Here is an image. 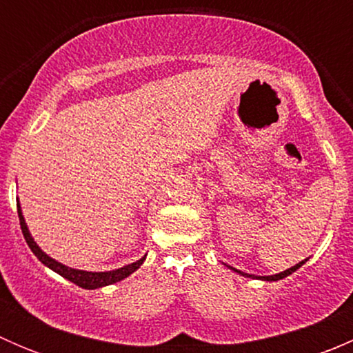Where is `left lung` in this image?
<instances>
[{
  "instance_id": "obj_1",
  "label": "left lung",
  "mask_w": 353,
  "mask_h": 353,
  "mask_svg": "<svg viewBox=\"0 0 353 353\" xmlns=\"http://www.w3.org/2000/svg\"><path fill=\"white\" fill-rule=\"evenodd\" d=\"M304 263H305V261H301V263H299V265H295V266H292V268L285 270V272H282V273H276V275H268V276H256V275H249V273H244V272H241V270H236V268H232V266H230V268H232L234 272H237V273H239V275H243V276H251V279H261V280H266V282H276V280H282V279H285V276L292 275V273H294L295 270H299V268H301V266L304 265Z\"/></svg>"
}]
</instances>
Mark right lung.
I'll return each mask as SVG.
<instances>
[{
	"label": "right lung",
	"mask_w": 353,
	"mask_h": 353,
	"mask_svg": "<svg viewBox=\"0 0 353 353\" xmlns=\"http://www.w3.org/2000/svg\"><path fill=\"white\" fill-rule=\"evenodd\" d=\"M17 208H19L20 229H22L25 241H27L28 248L32 249V252L37 256L39 261L44 263V265L48 266V268H51L52 272H56V273H59L61 276H65V279L70 280V282L77 283L78 287L88 288V290H92V288L112 285V283L121 282V280L126 279V276H130L133 272H137V270L141 266V263L145 261V256H143V258L138 259V261L131 263V265L123 266V268H119V270H112V272H97V273H95V272H83V270L68 268V266L61 265V263H58L56 259L49 258L46 252L41 251V248H39V245L34 243L32 236L28 234V229H27V225H25V220H23V215H22V210H20V205H17Z\"/></svg>",
	"instance_id": "obj_1"
}]
</instances>
